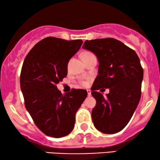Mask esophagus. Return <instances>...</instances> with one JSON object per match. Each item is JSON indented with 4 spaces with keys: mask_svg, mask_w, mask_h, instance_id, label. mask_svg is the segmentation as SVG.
Instances as JSON below:
<instances>
[{
    "mask_svg": "<svg viewBox=\"0 0 160 160\" xmlns=\"http://www.w3.org/2000/svg\"><path fill=\"white\" fill-rule=\"evenodd\" d=\"M87 92H88V96H91V90H87Z\"/></svg>",
    "mask_w": 160,
    "mask_h": 160,
    "instance_id": "34e87169",
    "label": "esophagus"
}]
</instances>
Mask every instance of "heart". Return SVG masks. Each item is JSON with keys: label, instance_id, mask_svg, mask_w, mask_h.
Wrapping results in <instances>:
<instances>
[{"label": "heart", "instance_id": "b5f03b06", "mask_svg": "<svg viewBox=\"0 0 160 160\" xmlns=\"http://www.w3.org/2000/svg\"><path fill=\"white\" fill-rule=\"evenodd\" d=\"M91 53H88V52H85L83 53V54H90ZM82 85H86V82H82Z\"/></svg>", "mask_w": 160, "mask_h": 160}]
</instances>
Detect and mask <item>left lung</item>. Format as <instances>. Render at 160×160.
I'll return each mask as SVG.
<instances>
[{
  "instance_id": "1",
  "label": "left lung",
  "mask_w": 160,
  "mask_h": 160,
  "mask_svg": "<svg viewBox=\"0 0 160 160\" xmlns=\"http://www.w3.org/2000/svg\"><path fill=\"white\" fill-rule=\"evenodd\" d=\"M82 48L93 52L99 63L91 92L96 100L91 114L93 125L103 133H116L128 125L140 102L143 78L140 59L114 38L86 40ZM102 87L110 89L106 97L96 91Z\"/></svg>"
}]
</instances>
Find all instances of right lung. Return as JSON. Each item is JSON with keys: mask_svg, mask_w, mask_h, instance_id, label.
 I'll list each match as a JSON object with an SVG mask.
<instances>
[{"mask_svg": "<svg viewBox=\"0 0 160 160\" xmlns=\"http://www.w3.org/2000/svg\"><path fill=\"white\" fill-rule=\"evenodd\" d=\"M82 40L48 37L31 49L24 61L20 87L25 107L41 131L61 138L70 133L75 114L87 97L85 90L72 89L63 96L57 84L67 75V65Z\"/></svg>", "mask_w": 160, "mask_h": 160, "instance_id": "1", "label": "right lung"}]
</instances>
